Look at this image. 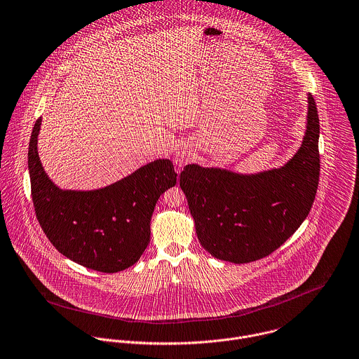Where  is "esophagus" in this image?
Masks as SVG:
<instances>
[{"instance_id": "1", "label": "esophagus", "mask_w": 359, "mask_h": 359, "mask_svg": "<svg viewBox=\"0 0 359 359\" xmlns=\"http://www.w3.org/2000/svg\"><path fill=\"white\" fill-rule=\"evenodd\" d=\"M175 161H176V165L184 166L190 161V151L186 149V148L177 149L176 154H175Z\"/></svg>"}]
</instances>
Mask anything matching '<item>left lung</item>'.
Returning a JSON list of instances; mask_svg holds the SVG:
<instances>
[{
  "instance_id": "obj_1",
  "label": "left lung",
  "mask_w": 359,
  "mask_h": 359,
  "mask_svg": "<svg viewBox=\"0 0 359 359\" xmlns=\"http://www.w3.org/2000/svg\"><path fill=\"white\" fill-rule=\"evenodd\" d=\"M319 116L308 93L306 128L295 155L283 166L256 173L187 165L180 173L196 233L215 259L243 264L260 260L290 239L315 201Z\"/></svg>"
}]
</instances>
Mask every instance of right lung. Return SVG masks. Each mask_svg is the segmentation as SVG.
<instances>
[{"label":"right lung","mask_w":359,"mask_h":359,"mask_svg":"<svg viewBox=\"0 0 359 359\" xmlns=\"http://www.w3.org/2000/svg\"><path fill=\"white\" fill-rule=\"evenodd\" d=\"M41 127H33L27 168L39 224L67 259L99 273H118L135 264L151 238L158 198L176 184L170 159H155L128 176L93 190L58 187L37 152Z\"/></svg>","instance_id":"add662e5"}]
</instances>
